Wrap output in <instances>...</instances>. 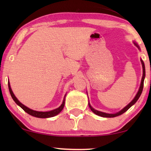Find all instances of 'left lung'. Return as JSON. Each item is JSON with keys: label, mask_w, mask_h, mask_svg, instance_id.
Listing matches in <instances>:
<instances>
[{"label": "left lung", "mask_w": 151, "mask_h": 151, "mask_svg": "<svg viewBox=\"0 0 151 151\" xmlns=\"http://www.w3.org/2000/svg\"><path fill=\"white\" fill-rule=\"evenodd\" d=\"M133 43L134 45H135L136 47H137L138 49L140 50V48L139 47V45H138L137 43L135 42H134L133 41ZM141 60V63H142V68H143V76H142V80H141V84H140V86H139V90H138V91L137 93V94H136V96L135 98H133V100L131 101V102L129 103V104L127 105L124 108L122 109L121 111H119V112H117L116 113H104V112H102V111H98V110H96V109H94L93 107L91 106L90 103H89V101H88V106H89V108L91 109V110L95 114L99 115V116H101V117H117V116H119V115H120L122 114H123L124 113L126 112L128 109L131 108V107L133 106V104H135V103L137 102L138 99L141 96L142 94V90H143V87H144V78H145V76H146V71H145V65H144V61L142 60L141 59L140 60Z\"/></svg>", "instance_id": "8db88e82"}]
</instances>
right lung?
Segmentation results:
<instances>
[{
  "instance_id": "add662e5",
  "label": "right lung",
  "mask_w": 151,
  "mask_h": 151,
  "mask_svg": "<svg viewBox=\"0 0 151 151\" xmlns=\"http://www.w3.org/2000/svg\"><path fill=\"white\" fill-rule=\"evenodd\" d=\"M8 87H9V93H10V94H11L12 98L14 100V102H15L16 104L18 105V106L21 107V108L23 109V110L25 111L26 113H27L28 114H29L30 115H32V116H34V117H39V118H48V117H54V116H55V115L59 114V113L61 112V111L63 110L64 108V106H65L66 95L65 96V98H64L63 103H62V104L58 107V108L53 109V110H52V111H45V112H43V111H37L32 110V109L28 108L27 106H24V104H22V103L18 100L17 98L15 96V95L14 94L13 91H12V90L11 88V86H10L9 82H8Z\"/></svg>"
}]
</instances>
